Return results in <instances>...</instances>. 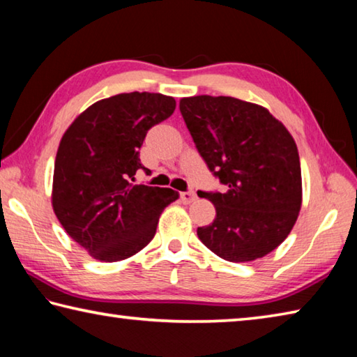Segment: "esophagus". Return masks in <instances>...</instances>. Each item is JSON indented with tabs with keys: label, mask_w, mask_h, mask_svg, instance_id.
I'll return each mask as SVG.
<instances>
[{
	"label": "esophagus",
	"mask_w": 357,
	"mask_h": 357,
	"mask_svg": "<svg viewBox=\"0 0 357 357\" xmlns=\"http://www.w3.org/2000/svg\"><path fill=\"white\" fill-rule=\"evenodd\" d=\"M180 199H182L183 204H191L196 199L195 191H183L180 192Z\"/></svg>",
	"instance_id": "esophagus-1"
}]
</instances>
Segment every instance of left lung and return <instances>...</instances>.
<instances>
[{
  "mask_svg": "<svg viewBox=\"0 0 357 357\" xmlns=\"http://www.w3.org/2000/svg\"><path fill=\"white\" fill-rule=\"evenodd\" d=\"M197 152L226 192L197 191L216 218L197 236L229 261H251L274 251L295 226L303 183L298 147L264 106L234 97L180 100Z\"/></svg>",
  "mask_w": 357,
  "mask_h": 357,
  "instance_id": "1",
  "label": "left lung"
}]
</instances>
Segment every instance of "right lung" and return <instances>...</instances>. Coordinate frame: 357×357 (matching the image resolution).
Wrapping results in <instances>:
<instances>
[{
	"label": "right lung",
	"instance_id": "right-lung-1",
	"mask_svg": "<svg viewBox=\"0 0 357 357\" xmlns=\"http://www.w3.org/2000/svg\"><path fill=\"white\" fill-rule=\"evenodd\" d=\"M175 100L130 92L103 98L75 119L59 142L52 204L70 238L93 259L119 261L146 248L178 192L135 185L147 131L172 114Z\"/></svg>",
	"mask_w": 357,
	"mask_h": 357
}]
</instances>
